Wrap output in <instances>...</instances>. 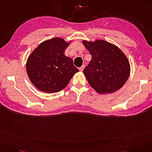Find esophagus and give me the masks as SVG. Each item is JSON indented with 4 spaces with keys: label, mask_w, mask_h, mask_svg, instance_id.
<instances>
[{
    "label": "esophagus",
    "mask_w": 152,
    "mask_h": 152,
    "mask_svg": "<svg viewBox=\"0 0 152 152\" xmlns=\"http://www.w3.org/2000/svg\"><path fill=\"white\" fill-rule=\"evenodd\" d=\"M84 68H85V65H83L81 67H80V68H79V69L81 71H83V69H84Z\"/></svg>",
    "instance_id": "1"
}]
</instances>
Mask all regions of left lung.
I'll return each mask as SVG.
<instances>
[{
	"mask_svg": "<svg viewBox=\"0 0 152 152\" xmlns=\"http://www.w3.org/2000/svg\"><path fill=\"white\" fill-rule=\"evenodd\" d=\"M92 55L83 70L87 80L99 94H110L120 89L128 79L131 68L128 59L119 48L103 40L83 41Z\"/></svg>",
	"mask_w": 152,
	"mask_h": 152,
	"instance_id": "8db88e82",
	"label": "left lung"
}]
</instances>
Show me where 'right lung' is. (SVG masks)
Segmentation results:
<instances>
[{
    "mask_svg": "<svg viewBox=\"0 0 152 152\" xmlns=\"http://www.w3.org/2000/svg\"><path fill=\"white\" fill-rule=\"evenodd\" d=\"M69 42L60 37L40 44L28 57L26 71L37 89L47 93L61 91L79 71L73 61L65 55Z\"/></svg>",
    "mask_w": 152,
    "mask_h": 152,
    "instance_id": "obj_1",
    "label": "right lung"
}]
</instances>
